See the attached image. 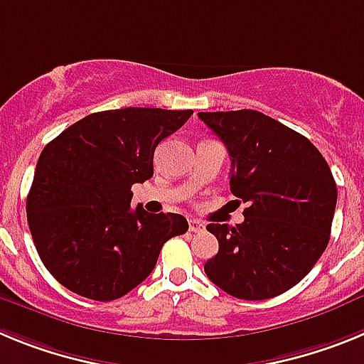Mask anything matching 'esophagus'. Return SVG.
Instances as JSON below:
<instances>
[{
    "label": "esophagus",
    "mask_w": 364,
    "mask_h": 364,
    "mask_svg": "<svg viewBox=\"0 0 364 364\" xmlns=\"http://www.w3.org/2000/svg\"><path fill=\"white\" fill-rule=\"evenodd\" d=\"M189 231H193V233H200V231H204V224H202L200 220L191 218V220H189Z\"/></svg>",
    "instance_id": "34e87169"
}]
</instances>
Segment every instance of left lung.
Returning a JSON list of instances; mask_svg holds the SVG:
<instances>
[{
    "instance_id": "left-lung-1",
    "label": "left lung",
    "mask_w": 364,
    "mask_h": 364,
    "mask_svg": "<svg viewBox=\"0 0 364 364\" xmlns=\"http://www.w3.org/2000/svg\"><path fill=\"white\" fill-rule=\"evenodd\" d=\"M226 146L231 193L246 202L237 226L208 224L218 253L204 264L220 290L244 301L284 294L326 250L337 186L319 149L259 111L198 112Z\"/></svg>"
}]
</instances>
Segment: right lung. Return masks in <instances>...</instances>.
I'll return each instance as SVG.
<instances>
[{"label":"right lung","instance_id":"add662e5","mask_svg":"<svg viewBox=\"0 0 364 364\" xmlns=\"http://www.w3.org/2000/svg\"><path fill=\"white\" fill-rule=\"evenodd\" d=\"M193 111L125 107L92 112L45 146L27 197V220L43 266L92 301L129 294L156 266L178 213L131 210L133 184L153 176L154 149Z\"/></svg>","mask_w":364,"mask_h":364}]
</instances>
